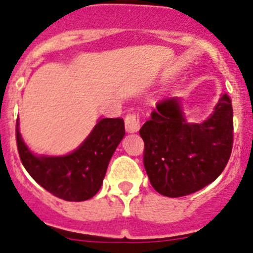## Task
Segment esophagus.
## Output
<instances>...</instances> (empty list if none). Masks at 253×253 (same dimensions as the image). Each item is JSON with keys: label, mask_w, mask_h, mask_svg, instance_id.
<instances>
[{"label": "esophagus", "mask_w": 253, "mask_h": 253, "mask_svg": "<svg viewBox=\"0 0 253 253\" xmlns=\"http://www.w3.org/2000/svg\"><path fill=\"white\" fill-rule=\"evenodd\" d=\"M125 126L128 133H136L139 129V115L136 112L128 114L125 119Z\"/></svg>", "instance_id": "esophagus-1"}]
</instances>
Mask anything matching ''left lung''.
I'll return each instance as SVG.
<instances>
[{"label":"left lung","instance_id":"left-lung-1","mask_svg":"<svg viewBox=\"0 0 253 253\" xmlns=\"http://www.w3.org/2000/svg\"><path fill=\"white\" fill-rule=\"evenodd\" d=\"M145 171L157 192L191 195L223 172L233 149V106L226 94L205 121L188 122L181 99L160 101L139 129Z\"/></svg>","mask_w":253,"mask_h":253}]
</instances>
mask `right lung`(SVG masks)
Instances as JSON below:
<instances>
[{"mask_svg": "<svg viewBox=\"0 0 253 253\" xmlns=\"http://www.w3.org/2000/svg\"><path fill=\"white\" fill-rule=\"evenodd\" d=\"M17 147L29 175L61 200L86 201L103 185L112 154L125 136L122 119H99L77 149L66 155H37L28 148L17 120Z\"/></svg>", "mask_w": 253, "mask_h": 253, "instance_id": "add662e5", "label": "right lung"}]
</instances>
